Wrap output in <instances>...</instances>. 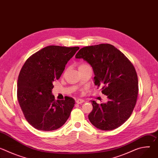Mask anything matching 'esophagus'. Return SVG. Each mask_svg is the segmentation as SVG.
I'll return each mask as SVG.
<instances>
[{
  "label": "esophagus",
  "instance_id": "1",
  "mask_svg": "<svg viewBox=\"0 0 158 158\" xmlns=\"http://www.w3.org/2000/svg\"><path fill=\"white\" fill-rule=\"evenodd\" d=\"M76 102L77 104H81V103H82V102H84V100L81 99H78L77 100H76Z\"/></svg>",
  "mask_w": 158,
  "mask_h": 158
}]
</instances>
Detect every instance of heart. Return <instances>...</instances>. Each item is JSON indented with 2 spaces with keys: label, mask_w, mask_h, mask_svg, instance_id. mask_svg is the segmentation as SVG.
I'll use <instances>...</instances> for the list:
<instances>
[{
  "label": "heart",
  "mask_w": 158,
  "mask_h": 158,
  "mask_svg": "<svg viewBox=\"0 0 158 158\" xmlns=\"http://www.w3.org/2000/svg\"><path fill=\"white\" fill-rule=\"evenodd\" d=\"M87 67H89V65L87 64L86 63H81L79 65V69H83L87 68Z\"/></svg>",
  "instance_id": "heart-1"
}]
</instances>
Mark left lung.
I'll return each mask as SVG.
<instances>
[{"mask_svg":"<svg viewBox=\"0 0 158 158\" xmlns=\"http://www.w3.org/2000/svg\"><path fill=\"white\" fill-rule=\"evenodd\" d=\"M83 59L93 67L94 81L107 96L106 103L92 101L93 110L88 118L98 129L118 128L130 117L138 94L137 73L132 63L112 45L101 44L81 49L75 57Z\"/></svg>","mask_w":158,"mask_h":158,"instance_id":"1","label":"left lung"}]
</instances>
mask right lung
Listing matches in <instances>:
<instances>
[{
    "label": "right lung",
    "mask_w": 158,
    "mask_h": 158,
    "mask_svg": "<svg viewBox=\"0 0 158 158\" xmlns=\"http://www.w3.org/2000/svg\"><path fill=\"white\" fill-rule=\"evenodd\" d=\"M79 47L47 46L32 55L20 70L17 80V99L27 122L45 131L60 128L69 118L75 101L67 97L55 100L53 82Z\"/></svg>",
    "instance_id": "obj_1"
}]
</instances>
